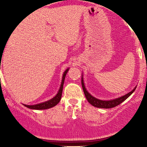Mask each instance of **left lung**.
Masks as SVG:
<instances>
[{
    "instance_id": "obj_1",
    "label": "left lung",
    "mask_w": 147,
    "mask_h": 147,
    "mask_svg": "<svg viewBox=\"0 0 147 147\" xmlns=\"http://www.w3.org/2000/svg\"><path fill=\"white\" fill-rule=\"evenodd\" d=\"M82 90L84 91V95H85L86 99L87 100V101L89 102V103L91 104L92 106L95 107H98V108H103V109H109V108H112L115 107L117 106V105H120L121 102H123L125 100H127L131 94L134 92L135 90L136 87H135L134 88V90H131L130 92L127 93L125 95L121 96V97H118V98L115 99V100H99V99L95 98L94 97L92 96L87 91L85 88V86H84V80H83V77H82Z\"/></svg>"
}]
</instances>
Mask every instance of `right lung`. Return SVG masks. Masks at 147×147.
Listing matches in <instances>:
<instances>
[{
	"label": "right lung",
	"instance_id": "1",
	"mask_svg": "<svg viewBox=\"0 0 147 147\" xmlns=\"http://www.w3.org/2000/svg\"><path fill=\"white\" fill-rule=\"evenodd\" d=\"M68 70H69V68L67 69L64 72V73H63V79H62V82H61V84H60V90H59L57 94H56L53 98H52L51 100H48V101L42 102V103H40V104H37V105H24V106H26V107L29 108V109H49V108L53 107H55V105H57V104L59 103V102L60 101V100H61L62 93H63V84H64V82H65V76H66Z\"/></svg>",
	"mask_w": 147,
	"mask_h": 147
}]
</instances>
